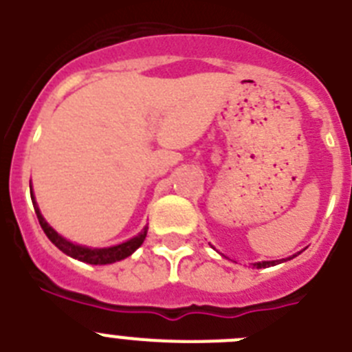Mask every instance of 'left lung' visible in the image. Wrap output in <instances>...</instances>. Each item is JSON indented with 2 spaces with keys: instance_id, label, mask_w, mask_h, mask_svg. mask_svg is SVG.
Segmentation results:
<instances>
[{
  "instance_id": "1",
  "label": "left lung",
  "mask_w": 352,
  "mask_h": 352,
  "mask_svg": "<svg viewBox=\"0 0 352 352\" xmlns=\"http://www.w3.org/2000/svg\"><path fill=\"white\" fill-rule=\"evenodd\" d=\"M289 259H291V257H289ZM276 263H278V261H263V263H256L254 266H256V268H270V266H275Z\"/></svg>"
}]
</instances>
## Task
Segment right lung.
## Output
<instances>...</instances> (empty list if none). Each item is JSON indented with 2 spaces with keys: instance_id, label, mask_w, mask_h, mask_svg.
I'll return each instance as SVG.
<instances>
[{
  "instance_id": "right-lung-1",
  "label": "right lung",
  "mask_w": 352,
  "mask_h": 352,
  "mask_svg": "<svg viewBox=\"0 0 352 352\" xmlns=\"http://www.w3.org/2000/svg\"><path fill=\"white\" fill-rule=\"evenodd\" d=\"M31 201H33V208H35V213H36V219H38L40 226H42L43 232L47 234V238L51 239L52 243L56 247L60 248L63 254L67 256L74 257L77 261H82V263H88V264H111V263H116V261L125 259V257L132 256L133 252L138 250L139 247L142 245L146 238V232H148V227L142 229V232H139L138 236H133L132 239L125 241V243L116 245V247H109V248H89V247H82V245H76L65 239L63 236H60L58 232L45 222V219L42 217L40 213L38 206L35 203V197H33V190H31Z\"/></svg>"
}]
</instances>
